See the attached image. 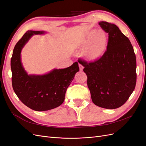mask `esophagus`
Instances as JSON below:
<instances>
[{"label":"esophagus","instance_id":"esophagus-1","mask_svg":"<svg viewBox=\"0 0 146 146\" xmlns=\"http://www.w3.org/2000/svg\"><path fill=\"white\" fill-rule=\"evenodd\" d=\"M79 68H80V70H83V66L82 64H79Z\"/></svg>","mask_w":146,"mask_h":146}]
</instances>
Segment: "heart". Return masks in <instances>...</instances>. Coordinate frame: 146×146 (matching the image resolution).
Segmentation results:
<instances>
[{
  "label": "heart",
  "mask_w": 146,
  "mask_h": 146,
  "mask_svg": "<svg viewBox=\"0 0 146 146\" xmlns=\"http://www.w3.org/2000/svg\"><path fill=\"white\" fill-rule=\"evenodd\" d=\"M77 46L83 49L82 55L85 60L96 61L105 54L108 46V35L104 31L92 30L77 42Z\"/></svg>",
  "instance_id": "b5f03b06"
}]
</instances>
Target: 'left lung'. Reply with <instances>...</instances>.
<instances>
[{
    "mask_svg": "<svg viewBox=\"0 0 146 146\" xmlns=\"http://www.w3.org/2000/svg\"><path fill=\"white\" fill-rule=\"evenodd\" d=\"M99 24L108 33L107 51L94 62L78 63L85 67L92 102L102 108L115 109L124 104L135 90L136 56L129 39L117 25L104 21Z\"/></svg>",
    "mask_w": 146,
    "mask_h": 146,
    "instance_id": "8db88e82",
    "label": "left lung"
}]
</instances>
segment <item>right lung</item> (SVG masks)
<instances>
[{"label": "right lung", "instance_id": "add662e5", "mask_svg": "<svg viewBox=\"0 0 146 146\" xmlns=\"http://www.w3.org/2000/svg\"><path fill=\"white\" fill-rule=\"evenodd\" d=\"M44 31L29 30L16 43L11 58L12 86L20 100L35 111H47L63 103L67 88L79 71L75 62L64 69H54L44 75H29L21 62V53L34 35H42Z\"/></svg>", "mask_w": 146, "mask_h": 146}]
</instances>
